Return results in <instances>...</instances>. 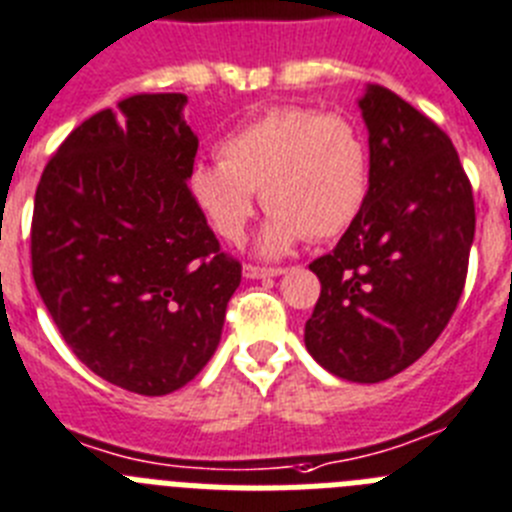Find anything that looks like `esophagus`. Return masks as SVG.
Returning <instances> with one entry per match:
<instances>
[{
  "mask_svg": "<svg viewBox=\"0 0 512 512\" xmlns=\"http://www.w3.org/2000/svg\"><path fill=\"white\" fill-rule=\"evenodd\" d=\"M286 270L283 268H260V265H244V278H250V281H260V278H278Z\"/></svg>",
  "mask_w": 512,
  "mask_h": 512,
  "instance_id": "obj_1",
  "label": "esophagus"
}]
</instances>
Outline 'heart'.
Instances as JSON below:
<instances>
[{"instance_id": "obj_1", "label": "heart", "mask_w": 512, "mask_h": 512, "mask_svg": "<svg viewBox=\"0 0 512 512\" xmlns=\"http://www.w3.org/2000/svg\"><path fill=\"white\" fill-rule=\"evenodd\" d=\"M368 182V146L350 118L273 108L224 136L219 162L195 164L188 190L226 242L244 237L260 190L270 216L257 247L278 257L301 237L342 234L366 206Z\"/></svg>"}]
</instances>
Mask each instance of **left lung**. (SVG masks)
Returning a JSON list of instances; mask_svg holds the SVG:
<instances>
[{"instance_id":"8db88e82","label":"left lung","mask_w":512,"mask_h":512,"mask_svg":"<svg viewBox=\"0 0 512 512\" xmlns=\"http://www.w3.org/2000/svg\"><path fill=\"white\" fill-rule=\"evenodd\" d=\"M368 128V198L330 255L304 342L355 384L397 376L438 340L459 304L474 242V198L451 139L379 84L358 100Z\"/></svg>"}]
</instances>
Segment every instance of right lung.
<instances>
[{"label":"right lung","instance_id":"1","mask_svg":"<svg viewBox=\"0 0 512 512\" xmlns=\"http://www.w3.org/2000/svg\"><path fill=\"white\" fill-rule=\"evenodd\" d=\"M185 95H133L77 126L35 190L33 281L100 379L144 397L193 381L221 342L242 265L190 198Z\"/></svg>","mask_w":512,"mask_h":512}]
</instances>
